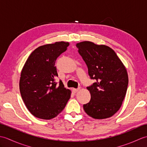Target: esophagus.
<instances>
[{"instance_id": "1", "label": "esophagus", "mask_w": 147, "mask_h": 147, "mask_svg": "<svg viewBox=\"0 0 147 147\" xmlns=\"http://www.w3.org/2000/svg\"><path fill=\"white\" fill-rule=\"evenodd\" d=\"M80 90V88H73V93H76V92H78Z\"/></svg>"}]
</instances>
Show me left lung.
I'll use <instances>...</instances> for the list:
<instances>
[{
	"instance_id": "left-lung-1",
	"label": "left lung",
	"mask_w": 147,
	"mask_h": 147,
	"mask_svg": "<svg viewBox=\"0 0 147 147\" xmlns=\"http://www.w3.org/2000/svg\"><path fill=\"white\" fill-rule=\"evenodd\" d=\"M76 47L90 78L95 81L87 87L91 99L83 105L84 111L97 119L112 117L121 107L126 93L128 76L125 66L108 46L85 41L76 43Z\"/></svg>"
}]
</instances>
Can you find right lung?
Wrapping results in <instances>:
<instances>
[{
  "label": "right lung",
  "instance_id": "1",
  "mask_svg": "<svg viewBox=\"0 0 147 147\" xmlns=\"http://www.w3.org/2000/svg\"><path fill=\"white\" fill-rule=\"evenodd\" d=\"M69 43L57 42L38 47L26 60L22 69L20 90L22 99L30 113L42 119H51L60 114L70 98L58 76L56 59L67 50Z\"/></svg>",
  "mask_w": 147,
  "mask_h": 147
}]
</instances>
